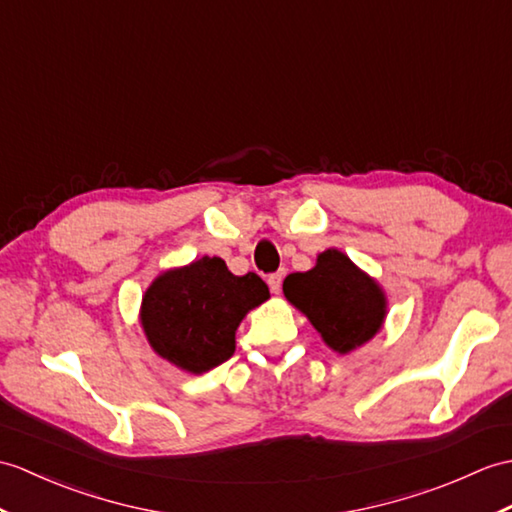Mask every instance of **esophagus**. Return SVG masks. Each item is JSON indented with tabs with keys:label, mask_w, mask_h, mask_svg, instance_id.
Segmentation results:
<instances>
[{
	"label": "esophagus",
	"mask_w": 512,
	"mask_h": 512,
	"mask_svg": "<svg viewBox=\"0 0 512 512\" xmlns=\"http://www.w3.org/2000/svg\"><path fill=\"white\" fill-rule=\"evenodd\" d=\"M281 281H283L281 272H275V275L268 277V285H270V292L272 294H279L281 292Z\"/></svg>",
	"instance_id": "34e87169"
}]
</instances>
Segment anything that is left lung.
I'll list each match as a JSON object with an SVG mask.
<instances>
[{
  "instance_id": "left-lung-1",
  "label": "left lung",
  "mask_w": 512,
  "mask_h": 512,
  "mask_svg": "<svg viewBox=\"0 0 512 512\" xmlns=\"http://www.w3.org/2000/svg\"><path fill=\"white\" fill-rule=\"evenodd\" d=\"M283 294L340 355L373 340L388 314L382 285L338 248L318 253L312 270L285 277Z\"/></svg>"
}]
</instances>
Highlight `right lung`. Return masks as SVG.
Masks as SVG:
<instances>
[{
	"label": "right lung",
	"instance_id": "right-lung-1",
	"mask_svg": "<svg viewBox=\"0 0 512 512\" xmlns=\"http://www.w3.org/2000/svg\"><path fill=\"white\" fill-rule=\"evenodd\" d=\"M268 299L255 272L235 277L224 259L205 255L154 277L141 296L139 323L159 358L202 375L231 358L237 327Z\"/></svg>",
	"mask_w": 512,
	"mask_h": 512
}]
</instances>
